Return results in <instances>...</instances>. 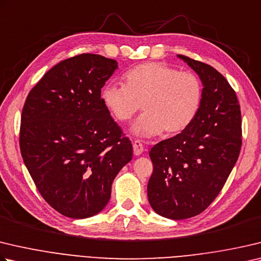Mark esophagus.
Masks as SVG:
<instances>
[{
    "mask_svg": "<svg viewBox=\"0 0 261 261\" xmlns=\"http://www.w3.org/2000/svg\"><path fill=\"white\" fill-rule=\"evenodd\" d=\"M144 151V145L140 140H136L134 143V153L136 156H139L143 154Z\"/></svg>",
    "mask_w": 261,
    "mask_h": 261,
    "instance_id": "34e87169",
    "label": "esophagus"
}]
</instances>
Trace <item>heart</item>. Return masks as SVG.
I'll use <instances>...</instances> for the list:
<instances>
[{
	"label": "heart",
	"mask_w": 261,
	"mask_h": 261,
	"mask_svg": "<svg viewBox=\"0 0 261 261\" xmlns=\"http://www.w3.org/2000/svg\"><path fill=\"white\" fill-rule=\"evenodd\" d=\"M203 97L196 75L180 72L162 63H145L127 70L124 85L106 84L100 99L118 122H126L143 107L144 114L131 126V134L151 138L176 135L195 120Z\"/></svg>",
	"instance_id": "1"
}]
</instances>
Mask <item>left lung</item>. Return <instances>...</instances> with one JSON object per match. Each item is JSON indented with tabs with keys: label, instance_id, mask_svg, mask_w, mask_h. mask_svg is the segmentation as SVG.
Segmentation results:
<instances>
[{
	"label": "left lung",
	"instance_id": "obj_1",
	"mask_svg": "<svg viewBox=\"0 0 261 261\" xmlns=\"http://www.w3.org/2000/svg\"><path fill=\"white\" fill-rule=\"evenodd\" d=\"M177 57L200 77L202 103L186 130L150 149L154 169L147 186L151 209L173 220L200 215L211 204L242 145L240 106L227 80L210 65Z\"/></svg>",
	"mask_w": 261,
	"mask_h": 261
}]
</instances>
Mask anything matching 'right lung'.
I'll return each instance as SVG.
<instances>
[{
  "label": "right lung",
  "mask_w": 261,
  "mask_h": 261,
  "mask_svg": "<svg viewBox=\"0 0 261 261\" xmlns=\"http://www.w3.org/2000/svg\"><path fill=\"white\" fill-rule=\"evenodd\" d=\"M117 61L83 54L52 67L21 113L20 150L44 200L73 219L98 215L132 159V144L103 107L100 92Z\"/></svg>",
  "instance_id": "obj_1"
}]
</instances>
